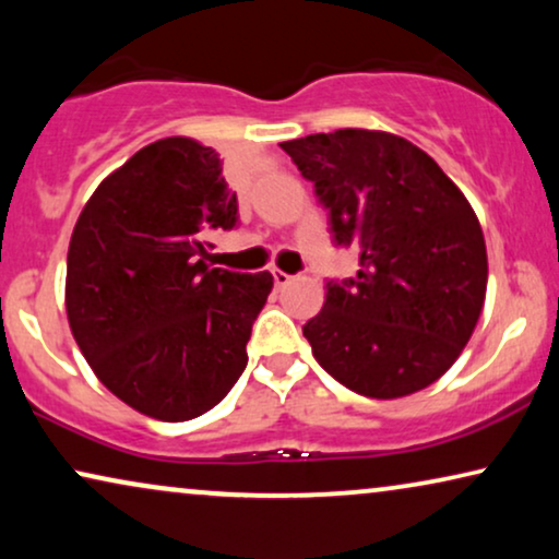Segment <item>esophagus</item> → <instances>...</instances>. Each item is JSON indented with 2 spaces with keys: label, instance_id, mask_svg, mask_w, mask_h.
<instances>
[{
  "label": "esophagus",
  "instance_id": "obj_1",
  "mask_svg": "<svg viewBox=\"0 0 559 559\" xmlns=\"http://www.w3.org/2000/svg\"><path fill=\"white\" fill-rule=\"evenodd\" d=\"M272 280H274V285L277 287H285V285H289V274L287 272H282V270H272Z\"/></svg>",
  "mask_w": 559,
  "mask_h": 559
}]
</instances>
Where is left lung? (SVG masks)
Here are the masks:
<instances>
[{"label":"left lung","mask_w":559,"mask_h":559,"mask_svg":"<svg viewBox=\"0 0 559 559\" xmlns=\"http://www.w3.org/2000/svg\"><path fill=\"white\" fill-rule=\"evenodd\" d=\"M331 211L354 280L328 282L302 335L335 381L400 400L438 381L484 310L488 257L476 211L435 159L392 132L335 129L280 144Z\"/></svg>","instance_id":"8db88e82"}]
</instances>
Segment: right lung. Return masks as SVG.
Returning <instances> with one entry per match:
<instances>
[{"mask_svg":"<svg viewBox=\"0 0 559 559\" xmlns=\"http://www.w3.org/2000/svg\"><path fill=\"white\" fill-rule=\"evenodd\" d=\"M236 224L213 147L165 136L106 175L68 243V325L91 371L129 407L186 423L247 369L272 274L205 264V231Z\"/></svg>","mask_w":559,"mask_h":559,"instance_id":"right-lung-1","label":"right lung"}]
</instances>
